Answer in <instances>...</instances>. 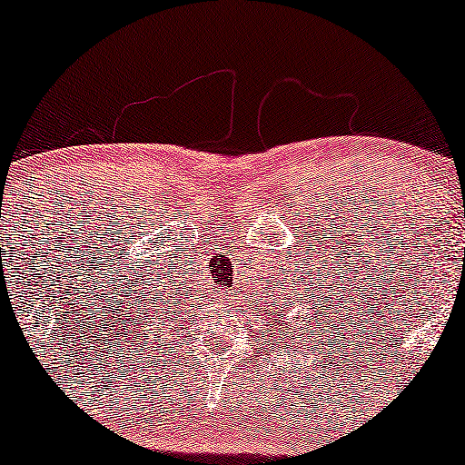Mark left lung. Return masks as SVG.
Here are the masks:
<instances>
[{"label":"left lung","instance_id":"left-lung-1","mask_svg":"<svg viewBox=\"0 0 465 465\" xmlns=\"http://www.w3.org/2000/svg\"><path fill=\"white\" fill-rule=\"evenodd\" d=\"M284 324H287V322H284ZM307 326H309V322H307Z\"/></svg>","mask_w":465,"mask_h":465}]
</instances>
